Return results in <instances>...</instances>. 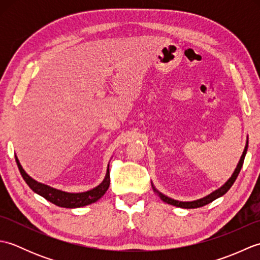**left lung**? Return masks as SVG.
Instances as JSON below:
<instances>
[{
	"mask_svg": "<svg viewBox=\"0 0 260 260\" xmlns=\"http://www.w3.org/2000/svg\"><path fill=\"white\" fill-rule=\"evenodd\" d=\"M247 150H248V140H247V143H246V146H245V150L244 152H242V155L240 157V161L238 163V165H237L236 170L234 171L233 175L230 176L229 180L225 182V183L223 185H221L219 187V189L214 190L213 192L210 193V194H208L207 197H203L201 199H199V200H194V201H186V202H183V201H178V200H174V199H171L167 196H164L163 193H161L159 191H157L155 187L153 186V190L154 192L156 193V194L159 197V199H161L162 201L167 202L169 204H172V206H175V207H179V208H183V209H196V208H200V207H203L206 206V204H209L210 202H212L213 200H215V199H218L220 197H222L223 194H225L229 191V189L231 186H233V184L235 183L236 179L238 178V174L240 172V170L242 168V164H244V159H245V156H246V153H247Z\"/></svg>",
	"mask_w": 260,
	"mask_h": 260,
	"instance_id": "left-lung-1",
	"label": "left lung"
}]
</instances>
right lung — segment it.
<instances>
[{
    "label": "right lung",
    "mask_w": 260,
    "mask_h": 260,
    "mask_svg": "<svg viewBox=\"0 0 260 260\" xmlns=\"http://www.w3.org/2000/svg\"><path fill=\"white\" fill-rule=\"evenodd\" d=\"M15 161L18 164V168L20 170V173L22 178L24 179L26 184L31 187L32 191L38 193L39 196H41L46 199V200L50 201L51 203L56 204L58 207L62 208H80L88 206V204H91L99 200L104 194L105 192L108 190L109 184H110V178H109V165L107 168L106 175H105V179L99 185H97L93 189L86 191V192H80V193H70V192H64L61 190L54 189V187L49 186L47 184L40 183L36 180H33L30 175L22 168V165L19 162V158L15 155Z\"/></svg>",
    "instance_id": "1"
}]
</instances>
